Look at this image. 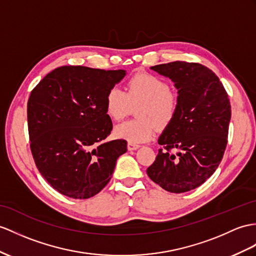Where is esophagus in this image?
<instances>
[{
    "instance_id": "esophagus-1",
    "label": "esophagus",
    "mask_w": 256,
    "mask_h": 256,
    "mask_svg": "<svg viewBox=\"0 0 256 256\" xmlns=\"http://www.w3.org/2000/svg\"><path fill=\"white\" fill-rule=\"evenodd\" d=\"M140 146L136 144V143H132V142H128V150L129 151H134V150L139 148Z\"/></svg>"
}]
</instances>
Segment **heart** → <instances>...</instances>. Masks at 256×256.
I'll return each instance as SVG.
<instances>
[{
    "mask_svg": "<svg viewBox=\"0 0 256 256\" xmlns=\"http://www.w3.org/2000/svg\"><path fill=\"white\" fill-rule=\"evenodd\" d=\"M138 103L136 116L140 118L117 124L114 134L118 139L132 143L151 139L156 126L166 127L178 110V98L166 81L151 74H136L127 82V93L118 86L108 92L105 110L112 120H120L128 115L132 104Z\"/></svg>",
    "mask_w": 256,
    "mask_h": 256,
    "instance_id": "b5f03b06",
    "label": "heart"
}]
</instances>
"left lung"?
I'll list each match as a JSON object with an SVG mask.
<instances>
[{"label":"left lung","instance_id":"obj_1","mask_svg":"<svg viewBox=\"0 0 256 256\" xmlns=\"http://www.w3.org/2000/svg\"><path fill=\"white\" fill-rule=\"evenodd\" d=\"M151 70L172 81L178 110L158 136L165 151L158 150L148 176L168 192H188L206 182L220 164L232 117L228 94L220 78L201 64L172 62Z\"/></svg>","mask_w":256,"mask_h":256}]
</instances>
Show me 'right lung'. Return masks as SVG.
Returning <instances> with one entry per match:
<instances>
[{
  "label": "right lung",
  "instance_id": "right-lung-1",
  "mask_svg": "<svg viewBox=\"0 0 256 256\" xmlns=\"http://www.w3.org/2000/svg\"><path fill=\"white\" fill-rule=\"evenodd\" d=\"M124 76V70L62 66L31 91V152L42 177L62 194L80 200L94 196L126 153V140L105 141L113 129L105 98Z\"/></svg>",
  "mask_w": 256,
  "mask_h": 256
}]
</instances>
